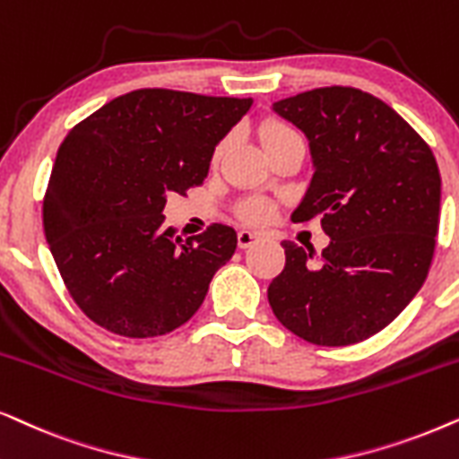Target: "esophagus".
Here are the masks:
<instances>
[{
  "label": "esophagus",
  "mask_w": 459,
  "mask_h": 459,
  "mask_svg": "<svg viewBox=\"0 0 459 459\" xmlns=\"http://www.w3.org/2000/svg\"><path fill=\"white\" fill-rule=\"evenodd\" d=\"M259 234H255V231H248V230H242L238 231V247L240 248H251L255 242L259 240Z\"/></svg>",
  "instance_id": "obj_1"
}]
</instances>
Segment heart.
<instances>
[{
    "instance_id": "1",
    "label": "heart",
    "mask_w": 459,
    "mask_h": 459,
    "mask_svg": "<svg viewBox=\"0 0 459 459\" xmlns=\"http://www.w3.org/2000/svg\"><path fill=\"white\" fill-rule=\"evenodd\" d=\"M290 133H293V130L282 126V124H267V126H264V130H261V139H264V143H270L273 139H281V136L290 134ZM225 145H228V141H223L221 145L217 147V152H215L217 156H221ZM242 215H244V219H248V221H265V219L272 215V208L265 200L253 198V200L244 202Z\"/></svg>"
}]
</instances>
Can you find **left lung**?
<instances>
[{"instance_id":"8db88e82","label":"left lung","mask_w":459,"mask_h":459,"mask_svg":"<svg viewBox=\"0 0 459 459\" xmlns=\"http://www.w3.org/2000/svg\"><path fill=\"white\" fill-rule=\"evenodd\" d=\"M306 134L314 175L293 221L323 217L329 247L284 240L267 289L276 318L316 346H350L388 326L424 284L438 231L440 175L424 139L373 94L331 86L272 105Z\"/></svg>"}]
</instances>
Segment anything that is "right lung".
Segmentation results:
<instances>
[{
	"instance_id": "obj_1",
	"label": "right lung",
	"mask_w": 459,
	"mask_h": 459,
	"mask_svg": "<svg viewBox=\"0 0 459 459\" xmlns=\"http://www.w3.org/2000/svg\"><path fill=\"white\" fill-rule=\"evenodd\" d=\"M251 105L143 88L69 130L46 189L44 231L69 295L92 323L143 339L198 312L238 238L221 223L192 238L164 228L166 195L204 181L219 141Z\"/></svg>"
}]
</instances>
